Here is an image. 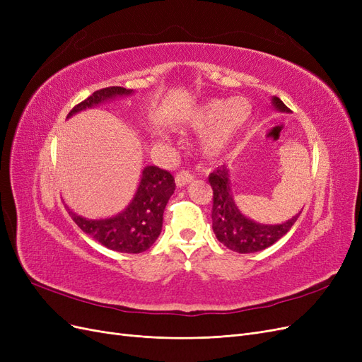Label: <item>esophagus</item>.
<instances>
[{
  "instance_id": "obj_1",
  "label": "esophagus",
  "mask_w": 362,
  "mask_h": 362,
  "mask_svg": "<svg viewBox=\"0 0 362 362\" xmlns=\"http://www.w3.org/2000/svg\"><path fill=\"white\" fill-rule=\"evenodd\" d=\"M194 178V175L189 170H181L177 173V177H175V181H177V185L178 187H182V185L192 182Z\"/></svg>"
}]
</instances>
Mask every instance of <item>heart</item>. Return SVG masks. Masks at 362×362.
Segmentation results:
<instances>
[{
  "label": "heart",
  "mask_w": 362,
  "mask_h": 362,
  "mask_svg": "<svg viewBox=\"0 0 362 362\" xmlns=\"http://www.w3.org/2000/svg\"><path fill=\"white\" fill-rule=\"evenodd\" d=\"M252 113L250 103L243 96L231 100H213L196 108L192 115V124L204 128L215 124L204 139V151L214 156L221 151L237 131L242 128Z\"/></svg>",
  "instance_id": "heart-1"
}]
</instances>
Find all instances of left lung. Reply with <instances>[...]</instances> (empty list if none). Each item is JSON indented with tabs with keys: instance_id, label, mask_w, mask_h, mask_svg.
<instances>
[{
	"instance_id": "obj_1",
	"label": "left lung",
	"mask_w": 362,
	"mask_h": 362,
	"mask_svg": "<svg viewBox=\"0 0 362 362\" xmlns=\"http://www.w3.org/2000/svg\"><path fill=\"white\" fill-rule=\"evenodd\" d=\"M273 105L281 112H290L288 107L276 96L273 98ZM208 182L213 189V231L218 242L238 254H252L272 246L290 231L300 216V213L296 214L288 222L281 225L255 223L245 217L235 206L225 166L210 173Z\"/></svg>"
}]
</instances>
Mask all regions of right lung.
<instances>
[{
	"label": "right lung",
	"instance_id": "1",
	"mask_svg": "<svg viewBox=\"0 0 362 362\" xmlns=\"http://www.w3.org/2000/svg\"><path fill=\"white\" fill-rule=\"evenodd\" d=\"M129 89L119 86L105 87L93 92L87 100L76 104L68 117L76 112L86 110L96 104L104 103L117 95H128ZM175 190L172 173L156 166H146L141 172V180L133 201L122 213L108 218H84L69 211L72 221L80 226L83 233L90 235L105 247L140 254L154 245L163 226V213L169 198Z\"/></svg>",
	"mask_w": 362,
	"mask_h": 362
}]
</instances>
